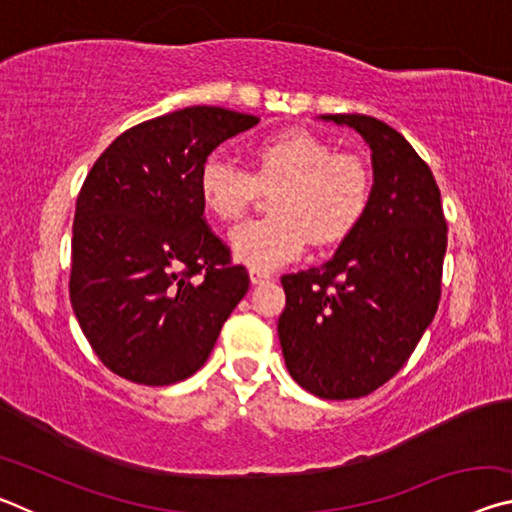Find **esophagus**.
I'll list each match as a JSON object with an SVG mask.
<instances>
[{"mask_svg": "<svg viewBox=\"0 0 512 512\" xmlns=\"http://www.w3.org/2000/svg\"><path fill=\"white\" fill-rule=\"evenodd\" d=\"M268 280H271V273L259 271V268H250V282H253V284H264Z\"/></svg>", "mask_w": 512, "mask_h": 512, "instance_id": "1", "label": "esophagus"}]
</instances>
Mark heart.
<instances>
[{
  "instance_id": "1",
  "label": "heart",
  "mask_w": 512,
  "mask_h": 512,
  "mask_svg": "<svg viewBox=\"0 0 512 512\" xmlns=\"http://www.w3.org/2000/svg\"><path fill=\"white\" fill-rule=\"evenodd\" d=\"M277 187L271 219L232 230L230 246L241 264L271 271L314 246H334L350 237L368 212L372 176L354 155H336L334 146L307 131H284L257 142L250 171L219 153L198 169V194L219 221H237L257 189Z\"/></svg>"
}]
</instances>
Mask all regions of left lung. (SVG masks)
Returning a JSON list of instances; mask_svg holds the SVG:
<instances>
[{"mask_svg": "<svg viewBox=\"0 0 512 512\" xmlns=\"http://www.w3.org/2000/svg\"><path fill=\"white\" fill-rule=\"evenodd\" d=\"M320 119L366 140L375 183L366 216L329 262L282 275L277 334L305 391L354 400L400 372L436 316L447 223L429 164L395 128L368 115Z\"/></svg>", "mask_w": 512, "mask_h": 512, "instance_id": "1", "label": "left lung"}]
</instances>
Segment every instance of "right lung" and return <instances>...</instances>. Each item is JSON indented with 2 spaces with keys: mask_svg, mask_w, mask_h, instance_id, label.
Masks as SVG:
<instances>
[{
  "mask_svg": "<svg viewBox=\"0 0 512 512\" xmlns=\"http://www.w3.org/2000/svg\"><path fill=\"white\" fill-rule=\"evenodd\" d=\"M259 121L192 106L121 133L76 198L69 300L106 368L142 386L192 377L250 277L203 219L198 169Z\"/></svg>",
  "mask_w": 512,
  "mask_h": 512,
  "instance_id": "1",
  "label": "right lung"
}]
</instances>
